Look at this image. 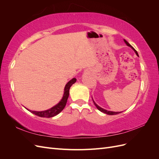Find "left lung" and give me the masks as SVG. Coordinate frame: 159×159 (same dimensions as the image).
<instances>
[{"mask_svg": "<svg viewBox=\"0 0 159 159\" xmlns=\"http://www.w3.org/2000/svg\"><path fill=\"white\" fill-rule=\"evenodd\" d=\"M124 41H125V42L126 43V44L128 46H129V47H131V48H132L133 49V50L134 51V52L136 53V54L139 56V55H138V53H137V52L134 50V48L129 44V43L128 42H127L125 40H124ZM93 103H94V104H95V105L96 106V107L98 108V110H99L100 111H102V112H103V113H106V114H107V115H117V114H119V113H121V112H113V111H107V110H105V109H102V107H99L98 105L96 104L94 102H93Z\"/></svg>", "mask_w": 159, "mask_h": 159, "instance_id": "1", "label": "left lung"}]
</instances>
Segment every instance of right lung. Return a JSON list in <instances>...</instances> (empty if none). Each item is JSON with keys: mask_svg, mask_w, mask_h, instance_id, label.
Returning <instances> with one entry per match:
<instances>
[{"mask_svg": "<svg viewBox=\"0 0 159 159\" xmlns=\"http://www.w3.org/2000/svg\"><path fill=\"white\" fill-rule=\"evenodd\" d=\"M75 81H76V79L73 78L67 83L64 88V93L63 98H62L60 103H57L56 105H55V106H54L48 110L44 111H30V110L29 111L31 113L37 115V116H39L41 117H47V118L52 117L58 113H60L66 106L67 100H68V98L69 97V91H70V87L75 82Z\"/></svg>", "mask_w": 159, "mask_h": 159, "instance_id": "obj_1", "label": "right lung"}]
</instances>
